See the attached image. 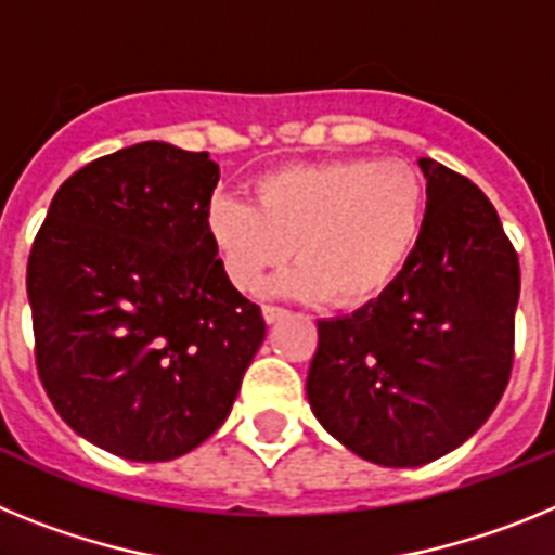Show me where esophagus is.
Segmentation results:
<instances>
[{
  "mask_svg": "<svg viewBox=\"0 0 555 555\" xmlns=\"http://www.w3.org/2000/svg\"><path fill=\"white\" fill-rule=\"evenodd\" d=\"M286 308H281V306H263V320L269 322V325H272V322H278V320H283V317H286Z\"/></svg>",
  "mask_w": 555,
  "mask_h": 555,
  "instance_id": "esophagus-1",
  "label": "esophagus"
}]
</instances>
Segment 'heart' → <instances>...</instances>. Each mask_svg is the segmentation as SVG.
Masks as SVG:
<instances>
[{
	"label": "heart",
	"mask_w": 555,
	"mask_h": 555,
	"mask_svg": "<svg viewBox=\"0 0 555 555\" xmlns=\"http://www.w3.org/2000/svg\"><path fill=\"white\" fill-rule=\"evenodd\" d=\"M253 203L217 197L205 214L228 281L258 292L294 253L300 263L274 288L358 308L391 288L411 261L428 183L403 158H327L267 171L253 183Z\"/></svg>",
	"instance_id": "heart-1"
}]
</instances>
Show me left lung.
I'll return each instance as SVG.
<instances>
[{"instance_id": "1", "label": "left lung", "mask_w": 555, "mask_h": 555, "mask_svg": "<svg viewBox=\"0 0 555 555\" xmlns=\"http://www.w3.org/2000/svg\"><path fill=\"white\" fill-rule=\"evenodd\" d=\"M423 238L391 288L317 322L308 403L338 442L380 467H420L487 423L514 364L517 249L469 178L420 158Z\"/></svg>"}]
</instances>
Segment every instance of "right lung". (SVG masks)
Here are the masks:
<instances>
[{
    "mask_svg": "<svg viewBox=\"0 0 555 555\" xmlns=\"http://www.w3.org/2000/svg\"><path fill=\"white\" fill-rule=\"evenodd\" d=\"M219 166L144 141L57 189L27 261L36 366L63 423L130 461H171L228 420L267 336L205 230Z\"/></svg>",
    "mask_w": 555,
    "mask_h": 555,
    "instance_id": "1",
    "label": "right lung"
}]
</instances>
